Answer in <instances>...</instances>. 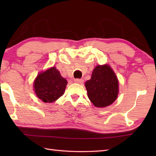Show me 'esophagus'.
<instances>
[{
    "label": "esophagus",
    "mask_w": 156,
    "mask_h": 156,
    "mask_svg": "<svg viewBox=\"0 0 156 156\" xmlns=\"http://www.w3.org/2000/svg\"><path fill=\"white\" fill-rule=\"evenodd\" d=\"M83 79H80V78H76L74 80V82L76 83H78V84H82L83 83Z\"/></svg>",
    "instance_id": "obj_1"
}]
</instances>
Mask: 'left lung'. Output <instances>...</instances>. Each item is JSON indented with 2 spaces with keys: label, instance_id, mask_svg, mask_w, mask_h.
<instances>
[{
  "label": "left lung",
  "instance_id": "8db88e82",
  "mask_svg": "<svg viewBox=\"0 0 156 156\" xmlns=\"http://www.w3.org/2000/svg\"><path fill=\"white\" fill-rule=\"evenodd\" d=\"M85 87L89 100L96 107L109 106L117 98L118 78L107 65L96 66Z\"/></svg>",
  "mask_w": 156,
  "mask_h": 156
}]
</instances>
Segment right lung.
<instances>
[{
    "label": "right lung",
    "instance_id": "obj_1",
    "mask_svg": "<svg viewBox=\"0 0 156 156\" xmlns=\"http://www.w3.org/2000/svg\"><path fill=\"white\" fill-rule=\"evenodd\" d=\"M67 84L58 71L52 67L37 76L34 88L38 98L44 102H52L62 96Z\"/></svg>",
    "mask_w": 156,
    "mask_h": 156
}]
</instances>
